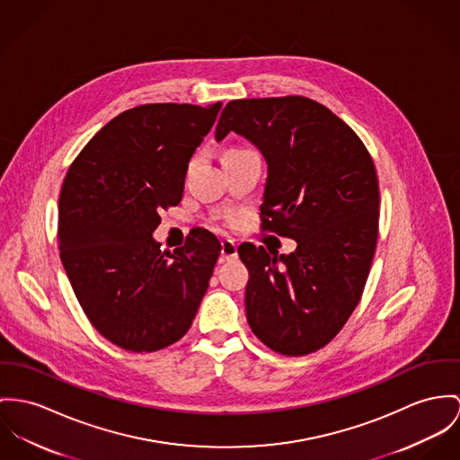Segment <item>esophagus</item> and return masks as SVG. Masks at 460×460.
I'll return each mask as SVG.
<instances>
[{"label": "esophagus", "mask_w": 460, "mask_h": 460, "mask_svg": "<svg viewBox=\"0 0 460 460\" xmlns=\"http://www.w3.org/2000/svg\"><path fill=\"white\" fill-rule=\"evenodd\" d=\"M220 255L224 261H231V259H236L238 255V247L233 240H222L220 243Z\"/></svg>", "instance_id": "1"}]
</instances>
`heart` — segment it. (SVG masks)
<instances>
[{"label":"heart","instance_id":"1","mask_svg":"<svg viewBox=\"0 0 460 460\" xmlns=\"http://www.w3.org/2000/svg\"><path fill=\"white\" fill-rule=\"evenodd\" d=\"M238 152H245V150H240V148H233V150L226 152V155H229V154H238Z\"/></svg>","mask_w":460,"mask_h":460}]
</instances>
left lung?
<instances>
[{"label": "left lung", "mask_w": 460, "mask_h": 460, "mask_svg": "<svg viewBox=\"0 0 460 460\" xmlns=\"http://www.w3.org/2000/svg\"><path fill=\"white\" fill-rule=\"evenodd\" d=\"M231 131L268 163L262 231L297 243L288 255L238 247L248 325L279 354L317 352L352 315L371 270L380 217L373 159L349 124L303 96L229 102L217 142Z\"/></svg>", "instance_id": "1"}]
</instances>
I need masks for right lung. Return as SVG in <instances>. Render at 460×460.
<instances>
[{
	"mask_svg": "<svg viewBox=\"0 0 460 460\" xmlns=\"http://www.w3.org/2000/svg\"><path fill=\"white\" fill-rule=\"evenodd\" d=\"M222 103L142 105L119 113L71 163L59 196V250L96 331L129 352L178 341L207 294L220 242L196 229L163 252L152 233L177 207L189 161Z\"/></svg>",
	"mask_w": 460,
	"mask_h": 460,
	"instance_id": "right-lung-1",
	"label": "right lung"
}]
</instances>
